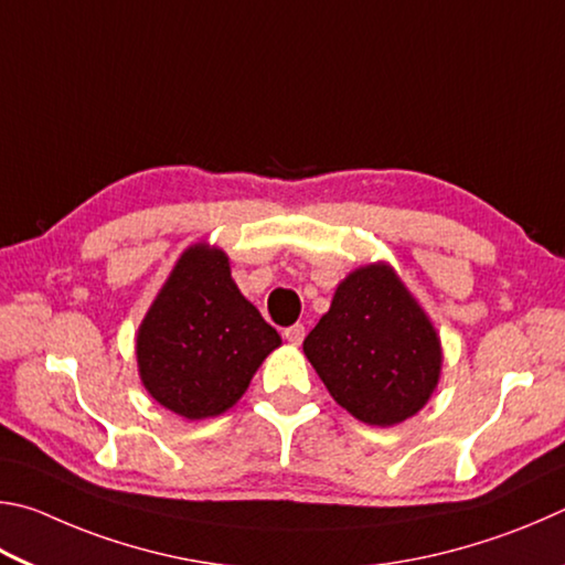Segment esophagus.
<instances>
[{"label": "esophagus", "instance_id": "esophagus-1", "mask_svg": "<svg viewBox=\"0 0 565 565\" xmlns=\"http://www.w3.org/2000/svg\"><path fill=\"white\" fill-rule=\"evenodd\" d=\"M285 334V340H288L290 344H300L302 340H305V324H292V328H288L282 332Z\"/></svg>", "mask_w": 565, "mask_h": 565}]
</instances>
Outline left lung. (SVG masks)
I'll use <instances>...</instances> for the list:
<instances>
[{"mask_svg": "<svg viewBox=\"0 0 565 565\" xmlns=\"http://www.w3.org/2000/svg\"><path fill=\"white\" fill-rule=\"evenodd\" d=\"M302 350L332 399L372 427L414 417L441 374L439 334L387 263L344 277Z\"/></svg>", "mask_w": 565, "mask_h": 565, "instance_id": "8db88e82", "label": "left lung"}]
</instances>
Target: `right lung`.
I'll list each match as a JSON object with an SVG mask.
<instances>
[{
    "instance_id": "1",
    "label": "right lung",
    "mask_w": 565,
    "mask_h": 565,
    "mask_svg": "<svg viewBox=\"0 0 565 565\" xmlns=\"http://www.w3.org/2000/svg\"><path fill=\"white\" fill-rule=\"evenodd\" d=\"M282 340L243 298L227 255L195 243L178 257L136 334L146 392L183 419L217 417L243 397Z\"/></svg>"
}]
</instances>
